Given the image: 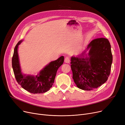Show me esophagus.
Returning a JSON list of instances; mask_svg holds the SVG:
<instances>
[{
  "instance_id": "obj_1",
  "label": "esophagus",
  "mask_w": 125,
  "mask_h": 125,
  "mask_svg": "<svg viewBox=\"0 0 125 125\" xmlns=\"http://www.w3.org/2000/svg\"><path fill=\"white\" fill-rule=\"evenodd\" d=\"M64 62L66 63H69L70 62V59L69 57H67L65 58L64 59Z\"/></svg>"
}]
</instances>
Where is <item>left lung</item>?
I'll return each instance as SVG.
<instances>
[{
    "label": "left lung",
    "instance_id": "obj_1",
    "mask_svg": "<svg viewBox=\"0 0 125 125\" xmlns=\"http://www.w3.org/2000/svg\"><path fill=\"white\" fill-rule=\"evenodd\" d=\"M89 49L88 57H84V51L80 57H72L70 63L76 86L86 91L96 89L107 81L113 62L111 46L107 39H94L86 50Z\"/></svg>",
    "mask_w": 125,
    "mask_h": 125
}]
</instances>
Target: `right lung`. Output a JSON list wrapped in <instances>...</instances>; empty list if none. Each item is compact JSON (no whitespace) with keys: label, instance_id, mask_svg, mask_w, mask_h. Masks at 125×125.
<instances>
[{"label":"right lung","instance_id":"obj_1","mask_svg":"<svg viewBox=\"0 0 125 125\" xmlns=\"http://www.w3.org/2000/svg\"><path fill=\"white\" fill-rule=\"evenodd\" d=\"M22 41L18 42L14 49L12 58V67L18 83L26 91L33 94L43 93L49 91L53 85L58 68L64 62V57L50 62L36 76L22 74L20 66L18 54V45Z\"/></svg>","mask_w":125,"mask_h":125}]
</instances>
